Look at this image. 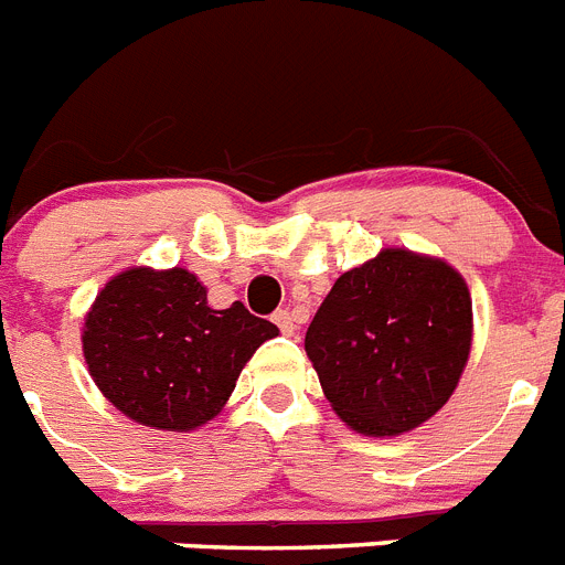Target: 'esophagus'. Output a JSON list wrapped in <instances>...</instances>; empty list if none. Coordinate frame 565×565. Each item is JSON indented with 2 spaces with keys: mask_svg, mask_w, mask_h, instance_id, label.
I'll list each match as a JSON object with an SVG mask.
<instances>
[{
  "mask_svg": "<svg viewBox=\"0 0 565 565\" xmlns=\"http://www.w3.org/2000/svg\"><path fill=\"white\" fill-rule=\"evenodd\" d=\"M274 326H277L279 331L286 333V337H294V333H297V319H294L291 311H277V313H274Z\"/></svg>",
  "mask_w": 565,
  "mask_h": 565,
  "instance_id": "obj_1",
  "label": "esophagus"
}]
</instances>
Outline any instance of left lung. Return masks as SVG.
<instances>
[{
    "label": "left lung",
    "mask_w": 565,
    "mask_h": 565,
    "mask_svg": "<svg viewBox=\"0 0 565 565\" xmlns=\"http://www.w3.org/2000/svg\"><path fill=\"white\" fill-rule=\"evenodd\" d=\"M472 297L441 257L382 248L344 271L308 326L306 353L333 413L362 436H402L456 393Z\"/></svg>",
    "instance_id": "left-lung-1"
}]
</instances>
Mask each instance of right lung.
I'll return each mask as SVG.
<instances>
[{"instance_id": "1", "label": "right lung", "mask_w": 565, "mask_h": 565, "mask_svg": "<svg viewBox=\"0 0 565 565\" xmlns=\"http://www.w3.org/2000/svg\"><path fill=\"white\" fill-rule=\"evenodd\" d=\"M274 337L279 328L243 302L209 306L186 268L132 266L89 306L82 351L115 411L152 430L189 433L226 407L239 371Z\"/></svg>"}]
</instances>
